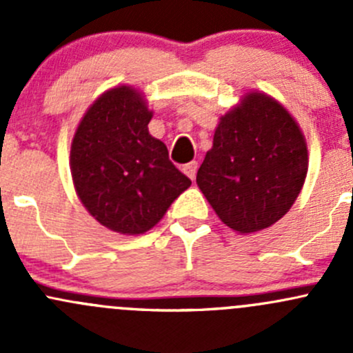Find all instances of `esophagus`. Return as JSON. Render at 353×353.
I'll list each match as a JSON object with an SVG mask.
<instances>
[{
    "mask_svg": "<svg viewBox=\"0 0 353 353\" xmlns=\"http://www.w3.org/2000/svg\"><path fill=\"white\" fill-rule=\"evenodd\" d=\"M196 170H198L196 162H190V163H186V165H183V172L186 174L191 181H194V177H196Z\"/></svg>",
    "mask_w": 353,
    "mask_h": 353,
    "instance_id": "1",
    "label": "esophagus"
}]
</instances>
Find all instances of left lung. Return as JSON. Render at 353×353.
I'll list each match as a JSON object with an SVG mask.
<instances>
[{
  "instance_id": "8db88e82",
  "label": "left lung",
  "mask_w": 353,
  "mask_h": 353,
  "mask_svg": "<svg viewBox=\"0 0 353 353\" xmlns=\"http://www.w3.org/2000/svg\"><path fill=\"white\" fill-rule=\"evenodd\" d=\"M307 165L295 117L272 95L251 90L220 117L196 184L229 229L254 234L292 208Z\"/></svg>"
}]
</instances>
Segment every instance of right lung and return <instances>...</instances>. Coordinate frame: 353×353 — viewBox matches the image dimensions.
I'll list each match as a JSON object with an SVG mask.
<instances>
[{"label":"right lung","mask_w":353,"mask_h":353,"mask_svg":"<svg viewBox=\"0 0 353 353\" xmlns=\"http://www.w3.org/2000/svg\"><path fill=\"white\" fill-rule=\"evenodd\" d=\"M154 110L131 85L99 95L71 140L70 169L81 205L101 225L124 236L145 234L191 186L148 133Z\"/></svg>","instance_id":"add662e5"}]
</instances>
